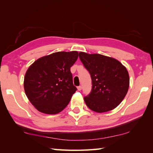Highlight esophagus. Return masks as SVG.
<instances>
[{"label":"esophagus","mask_w":153,"mask_h":153,"mask_svg":"<svg viewBox=\"0 0 153 153\" xmlns=\"http://www.w3.org/2000/svg\"><path fill=\"white\" fill-rule=\"evenodd\" d=\"M77 90H78V91H81L82 89V86H78L77 87Z\"/></svg>","instance_id":"esophagus-1"}]
</instances>
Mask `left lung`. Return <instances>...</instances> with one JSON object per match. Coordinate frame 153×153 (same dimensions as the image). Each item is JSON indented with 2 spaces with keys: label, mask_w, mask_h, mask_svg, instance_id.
I'll return each instance as SVG.
<instances>
[{
  "label": "left lung",
  "mask_w": 153,
  "mask_h": 153,
  "mask_svg": "<svg viewBox=\"0 0 153 153\" xmlns=\"http://www.w3.org/2000/svg\"><path fill=\"white\" fill-rule=\"evenodd\" d=\"M79 57L92 80L91 91L84 97L86 105L98 113L114 109L129 89V77L126 68L115 58L99 54L80 52Z\"/></svg>",
  "instance_id": "left-lung-1"
}]
</instances>
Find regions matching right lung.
<instances>
[{
    "label": "right lung",
    "instance_id": "right-lung-1",
    "mask_svg": "<svg viewBox=\"0 0 153 153\" xmlns=\"http://www.w3.org/2000/svg\"><path fill=\"white\" fill-rule=\"evenodd\" d=\"M78 52H57L39 58L29 67L24 77L25 95L39 111L56 114L70 102L77 88L70 68Z\"/></svg>",
    "mask_w": 153,
    "mask_h": 153
}]
</instances>
